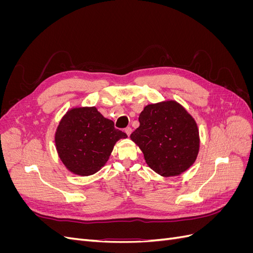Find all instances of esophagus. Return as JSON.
<instances>
[{"mask_svg": "<svg viewBox=\"0 0 253 253\" xmlns=\"http://www.w3.org/2000/svg\"><path fill=\"white\" fill-rule=\"evenodd\" d=\"M125 132L126 133L127 136H129V135H131V133H132V128L131 127H126L125 128Z\"/></svg>", "mask_w": 253, "mask_h": 253, "instance_id": "34e87169", "label": "esophagus"}]
</instances>
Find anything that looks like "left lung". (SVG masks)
Returning <instances> with one entry per match:
<instances>
[{
  "label": "left lung",
  "instance_id": "1",
  "mask_svg": "<svg viewBox=\"0 0 253 253\" xmlns=\"http://www.w3.org/2000/svg\"><path fill=\"white\" fill-rule=\"evenodd\" d=\"M139 127L131 139L142 151L145 163L162 176H176L192 166L200 150L195 120L176 101L145 106Z\"/></svg>",
  "mask_w": 253,
  "mask_h": 253
}]
</instances>
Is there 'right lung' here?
<instances>
[{
  "label": "right lung",
  "instance_id": "right-lung-1",
  "mask_svg": "<svg viewBox=\"0 0 253 253\" xmlns=\"http://www.w3.org/2000/svg\"><path fill=\"white\" fill-rule=\"evenodd\" d=\"M95 106L76 108L61 119L55 135L60 159L74 174H95L108 162L116 141L126 138Z\"/></svg>",
  "mask_w": 253,
  "mask_h": 253
}]
</instances>
